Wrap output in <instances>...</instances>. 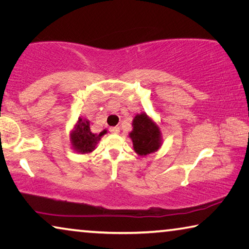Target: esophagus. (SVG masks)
<instances>
[{
    "mask_svg": "<svg viewBox=\"0 0 249 249\" xmlns=\"http://www.w3.org/2000/svg\"><path fill=\"white\" fill-rule=\"evenodd\" d=\"M109 132H111L112 134H119L121 132V128L119 127V126H114V127L109 128Z\"/></svg>",
    "mask_w": 249,
    "mask_h": 249,
    "instance_id": "obj_1",
    "label": "esophagus"
}]
</instances>
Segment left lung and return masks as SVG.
<instances>
[{"instance_id": "8db88e82", "label": "left lung", "mask_w": 249, "mask_h": 249, "mask_svg": "<svg viewBox=\"0 0 249 249\" xmlns=\"http://www.w3.org/2000/svg\"><path fill=\"white\" fill-rule=\"evenodd\" d=\"M129 137L133 141L134 150L141 156L157 151L161 145L159 127L145 113L135 116L133 130L129 133Z\"/></svg>"}]
</instances>
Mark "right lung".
Returning a JSON list of instances; mask_svg holds the SVG:
<instances>
[{
	"label": "right lung",
	"instance_id": "right-lung-1",
	"mask_svg": "<svg viewBox=\"0 0 249 249\" xmlns=\"http://www.w3.org/2000/svg\"><path fill=\"white\" fill-rule=\"evenodd\" d=\"M103 133L93 134L90 129V124L87 120L80 117L74 130L71 133V142L78 153L87 154L94 150L96 144L101 140Z\"/></svg>",
	"mask_w": 249,
	"mask_h": 249
}]
</instances>
